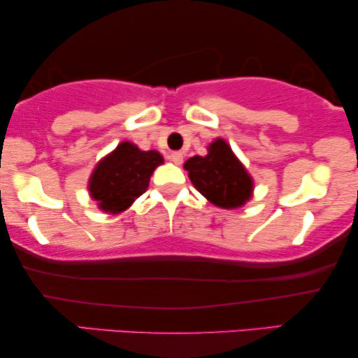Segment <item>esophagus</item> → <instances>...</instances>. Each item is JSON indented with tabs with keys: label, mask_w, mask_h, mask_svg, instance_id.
<instances>
[{
	"label": "esophagus",
	"mask_w": 358,
	"mask_h": 358,
	"mask_svg": "<svg viewBox=\"0 0 358 358\" xmlns=\"http://www.w3.org/2000/svg\"><path fill=\"white\" fill-rule=\"evenodd\" d=\"M169 159L173 161L174 164H180V163H182L184 156H182V153H180V151H173V153L169 155Z\"/></svg>",
	"instance_id": "1"
}]
</instances>
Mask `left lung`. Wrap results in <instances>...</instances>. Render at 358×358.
<instances>
[{
  "label": "left lung",
  "mask_w": 358,
  "mask_h": 358,
  "mask_svg": "<svg viewBox=\"0 0 358 358\" xmlns=\"http://www.w3.org/2000/svg\"><path fill=\"white\" fill-rule=\"evenodd\" d=\"M205 156H194L185 161L194 187L222 208H238L251 199L252 178L223 138L208 145Z\"/></svg>",
  "instance_id": "obj_1"
}]
</instances>
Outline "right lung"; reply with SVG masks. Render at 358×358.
Returning <instances> with one entry per match:
<instances>
[{"mask_svg": "<svg viewBox=\"0 0 358 358\" xmlns=\"http://www.w3.org/2000/svg\"><path fill=\"white\" fill-rule=\"evenodd\" d=\"M164 159L156 150L141 151L130 141L99 161L90 179V194L107 213H120L148 189L153 171Z\"/></svg>", "mask_w": 358, "mask_h": 358, "instance_id": "1", "label": "right lung"}]
</instances>
